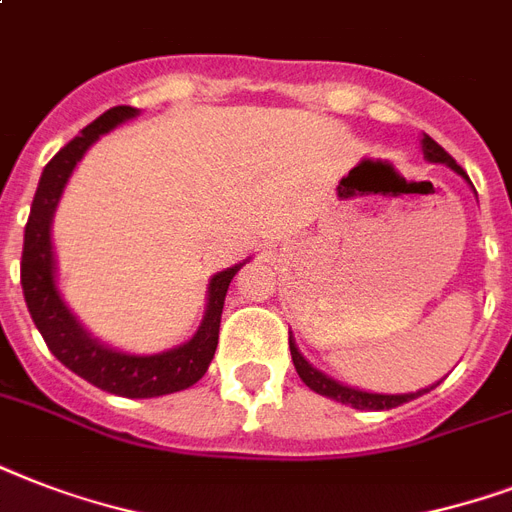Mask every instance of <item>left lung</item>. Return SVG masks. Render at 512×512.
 <instances>
[{"instance_id": "8db88e82", "label": "left lung", "mask_w": 512, "mask_h": 512, "mask_svg": "<svg viewBox=\"0 0 512 512\" xmlns=\"http://www.w3.org/2000/svg\"><path fill=\"white\" fill-rule=\"evenodd\" d=\"M422 154H425V159H428V162L449 164V167H452L457 175H462L465 180H470L460 164L454 162L452 156L446 154L444 148L438 146L436 140L430 138V135H425V138H422ZM289 350H292V361H295L297 374H300V380H303L308 388L316 390L319 396L335 398V401H340V404L353 406V409H372V412H382V409H393V406H401V404H406V401H412V398H417V396H422V393L433 390V388H425V390H417V393H401V396L366 393V390H356V388H348V385H340V382H335L332 377H327V374H321L319 369H313V366L308 364L303 356H300V350H297V345L292 342V337H289Z\"/></svg>"}]
</instances>
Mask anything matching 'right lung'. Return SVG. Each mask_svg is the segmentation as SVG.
Segmentation results:
<instances>
[{"label": "right lung", "mask_w": 512, "mask_h": 512, "mask_svg": "<svg viewBox=\"0 0 512 512\" xmlns=\"http://www.w3.org/2000/svg\"><path fill=\"white\" fill-rule=\"evenodd\" d=\"M135 114H138V108L132 106L111 108L95 122L87 124L82 135L60 148L50 159V164L44 167L39 188L34 193V204H31L26 233H23L20 284H23L28 313L60 364L106 393H116L124 398H154L191 388L193 382L204 377L217 348L225 292L241 265H233L228 271L212 276L207 316L201 321L199 332L188 342H183L180 348L156 353V356H130V353H119V350L100 345L84 332L82 324L74 319V313L60 300L58 287H55L50 225L63 185H66L68 175L74 172L76 162L84 156V151L103 132L114 130L116 124L132 119Z\"/></svg>", "instance_id": "1"}]
</instances>
